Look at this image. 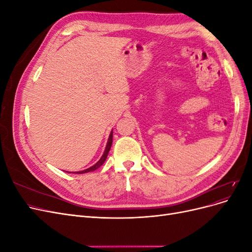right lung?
<instances>
[{
  "instance_id": "right-lung-1",
  "label": "right lung",
  "mask_w": 252,
  "mask_h": 252,
  "mask_svg": "<svg viewBox=\"0 0 252 252\" xmlns=\"http://www.w3.org/2000/svg\"><path fill=\"white\" fill-rule=\"evenodd\" d=\"M111 145H112V130H111V132H110V134H109V138H108V141H107V145H106V148H105V151H104V154H103V156L101 157V158L98 159V161L94 165V166H91V167H89V168H87V169H85V170H82V171H77V172H73V173H78V174H82V173H87V172H90V171H94L95 169H97V168H100V167L104 164V162L106 161V158H107V156H108V152H109V150H110V148H111ZM69 173H71V172H69Z\"/></svg>"
}]
</instances>
